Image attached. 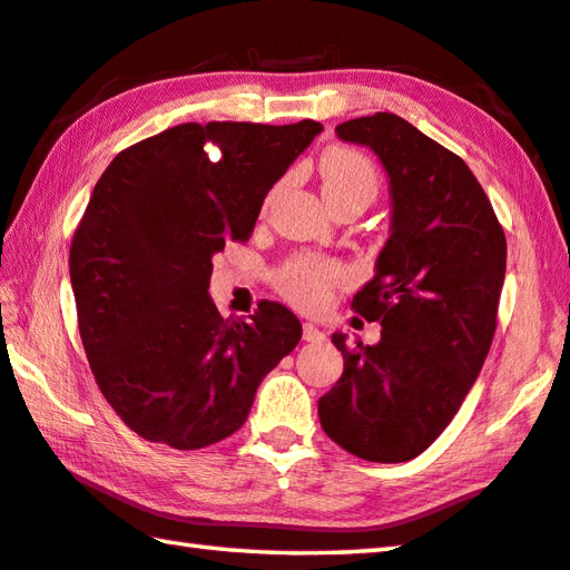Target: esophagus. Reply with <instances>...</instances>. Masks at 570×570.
Instances as JSON below:
<instances>
[{
  "mask_svg": "<svg viewBox=\"0 0 570 570\" xmlns=\"http://www.w3.org/2000/svg\"><path fill=\"white\" fill-rule=\"evenodd\" d=\"M303 337H305L307 343H323V341H325V333H323L317 325L305 323V325H303Z\"/></svg>",
  "mask_w": 570,
  "mask_h": 570,
  "instance_id": "34e87169",
  "label": "esophagus"
}]
</instances>
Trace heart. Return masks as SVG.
<instances>
[{
	"label": "heart",
	"instance_id": "obj_1",
	"mask_svg": "<svg viewBox=\"0 0 570 570\" xmlns=\"http://www.w3.org/2000/svg\"><path fill=\"white\" fill-rule=\"evenodd\" d=\"M321 183L325 203L357 197L371 205L381 187V177L363 153L351 147H331L321 157ZM345 279V269L331 259L297 257L279 273L277 285L295 305L315 311L331 301V293Z\"/></svg>",
	"mask_w": 570,
	"mask_h": 570
}]
</instances>
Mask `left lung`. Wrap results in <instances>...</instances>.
Wrapping results in <instances>:
<instances>
[{
  "label": "left lung",
  "mask_w": 570,
  "mask_h": 570,
  "mask_svg": "<svg viewBox=\"0 0 570 570\" xmlns=\"http://www.w3.org/2000/svg\"><path fill=\"white\" fill-rule=\"evenodd\" d=\"M371 147L391 179V237L353 311L383 325L375 345L333 343L343 375L317 401L327 438L363 461L421 455L463 405L491 351L505 235L461 157L391 112L335 127Z\"/></svg>",
  "instance_id": "obj_1"
}]
</instances>
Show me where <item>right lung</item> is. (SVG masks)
<instances>
[{
  "label": "right lung",
  "instance_id": "add662e5",
  "mask_svg": "<svg viewBox=\"0 0 570 570\" xmlns=\"http://www.w3.org/2000/svg\"><path fill=\"white\" fill-rule=\"evenodd\" d=\"M321 122H187L119 153L69 247L77 323L99 391L129 431L197 451L247 421L263 377L301 343L279 303L217 313L213 257L247 239L265 195Z\"/></svg>",
  "mask_w": 570,
  "mask_h": 570
}]
</instances>
